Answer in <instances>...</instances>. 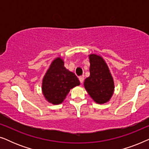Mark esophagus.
Listing matches in <instances>:
<instances>
[{
  "instance_id": "34e87169",
  "label": "esophagus",
  "mask_w": 149,
  "mask_h": 149,
  "mask_svg": "<svg viewBox=\"0 0 149 149\" xmlns=\"http://www.w3.org/2000/svg\"><path fill=\"white\" fill-rule=\"evenodd\" d=\"M79 81H80L81 83H83V81H84V76H81L79 77Z\"/></svg>"
}]
</instances>
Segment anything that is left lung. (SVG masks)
Returning a JSON list of instances; mask_svg holds the SVG:
<instances>
[{"instance_id":"8db88e82","label":"left lung","mask_w":149,"mask_h":149,"mask_svg":"<svg viewBox=\"0 0 149 149\" xmlns=\"http://www.w3.org/2000/svg\"><path fill=\"white\" fill-rule=\"evenodd\" d=\"M90 75L84 81L85 89L97 104H105L113 96L115 91L114 80L109 66L102 57L89 55Z\"/></svg>"}]
</instances>
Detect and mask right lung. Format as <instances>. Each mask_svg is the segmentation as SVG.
Instances as JSON below:
<instances>
[{"label": "right lung", "mask_w": 149, "mask_h": 149, "mask_svg": "<svg viewBox=\"0 0 149 149\" xmlns=\"http://www.w3.org/2000/svg\"><path fill=\"white\" fill-rule=\"evenodd\" d=\"M79 85L74 73L65 68L63 59L58 57L52 62L42 79V92L48 102L58 105L64 102L71 89Z\"/></svg>", "instance_id": "1"}]
</instances>
